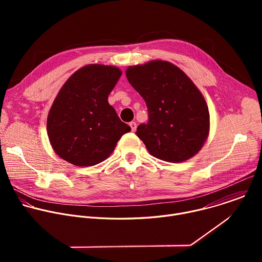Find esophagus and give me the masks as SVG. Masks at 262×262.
<instances>
[{
    "mask_svg": "<svg viewBox=\"0 0 262 262\" xmlns=\"http://www.w3.org/2000/svg\"><path fill=\"white\" fill-rule=\"evenodd\" d=\"M129 126H130V128H132L133 132H136V129H137V123H136L135 121L130 122V123H129Z\"/></svg>",
    "mask_w": 262,
    "mask_h": 262,
    "instance_id": "1",
    "label": "esophagus"
}]
</instances>
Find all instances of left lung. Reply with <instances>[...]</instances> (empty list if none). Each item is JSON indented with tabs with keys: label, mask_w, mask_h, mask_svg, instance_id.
<instances>
[{
	"label": "left lung",
	"mask_w": 262,
	"mask_h": 262,
	"mask_svg": "<svg viewBox=\"0 0 262 262\" xmlns=\"http://www.w3.org/2000/svg\"><path fill=\"white\" fill-rule=\"evenodd\" d=\"M129 84L144 98L149 114L136 135L151 156L181 163L196 156L209 134L207 103L193 81L176 65L163 60L129 66Z\"/></svg>",
	"instance_id": "left-lung-1"
}]
</instances>
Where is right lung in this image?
Instances as JSON below:
<instances>
[{"instance_id": "obj_1", "label": "right lung", "mask_w": 262, "mask_h": 262, "mask_svg": "<svg viewBox=\"0 0 262 262\" xmlns=\"http://www.w3.org/2000/svg\"><path fill=\"white\" fill-rule=\"evenodd\" d=\"M121 74L116 66L89 64L62 86L47 122L50 143L61 159L74 166H94L106 160L130 132L107 101Z\"/></svg>"}]
</instances>
